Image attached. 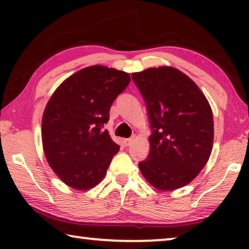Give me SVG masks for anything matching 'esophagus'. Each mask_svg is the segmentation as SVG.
Listing matches in <instances>:
<instances>
[{
  "mask_svg": "<svg viewBox=\"0 0 249 249\" xmlns=\"http://www.w3.org/2000/svg\"><path fill=\"white\" fill-rule=\"evenodd\" d=\"M132 142H134V138H128V139H124V145H125V146H130Z\"/></svg>",
  "mask_w": 249,
  "mask_h": 249,
  "instance_id": "obj_1",
  "label": "esophagus"
}]
</instances>
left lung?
<instances>
[{
    "instance_id": "1",
    "label": "left lung",
    "mask_w": 249,
    "mask_h": 249,
    "mask_svg": "<svg viewBox=\"0 0 249 249\" xmlns=\"http://www.w3.org/2000/svg\"><path fill=\"white\" fill-rule=\"evenodd\" d=\"M131 78L147 105L152 128L148 158L139 163V170L156 189L181 188L199 175L212 153L209 101L195 81L176 68H148Z\"/></svg>"
}]
</instances>
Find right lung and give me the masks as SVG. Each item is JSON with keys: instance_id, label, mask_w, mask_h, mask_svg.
Wrapping results in <instances>:
<instances>
[{"instance_id": "obj_1", "label": "right lung", "mask_w": 249, "mask_h": 249, "mask_svg": "<svg viewBox=\"0 0 249 249\" xmlns=\"http://www.w3.org/2000/svg\"><path fill=\"white\" fill-rule=\"evenodd\" d=\"M129 83L124 71L90 66L67 78L47 102L42 119L44 154L67 186L88 190L107 175L120 147L103 125Z\"/></svg>"}]
</instances>
